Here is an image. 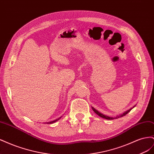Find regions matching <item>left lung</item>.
<instances>
[{
    "label": "left lung",
    "instance_id": "left-lung-1",
    "mask_svg": "<svg viewBox=\"0 0 154 154\" xmlns=\"http://www.w3.org/2000/svg\"><path fill=\"white\" fill-rule=\"evenodd\" d=\"M134 107H135V106H134L132 108H131V109H130L129 110H128L127 111H126V112H125L123 113V114H120V115H119V116H116V117H111V116H106V115H105V114H102V113H101L100 112H99L98 110H96V109H95L94 107L93 106H92V109L93 110V111L94 112L97 114V115H98L99 116H100V117H101V118H104V119H117V118H121V117H123V116H125L126 114H127Z\"/></svg>",
    "mask_w": 154,
    "mask_h": 154
}]
</instances>
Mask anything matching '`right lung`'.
<instances>
[{
    "mask_svg": "<svg viewBox=\"0 0 154 154\" xmlns=\"http://www.w3.org/2000/svg\"><path fill=\"white\" fill-rule=\"evenodd\" d=\"M62 118V116L60 118H59L58 119H56V120H54V121H52V122H46V123H47V124H51V123H54V122H57L58 120H59L60 118Z\"/></svg>",
    "mask_w": 154,
    "mask_h": 154,
    "instance_id": "obj_1",
    "label": "right lung"
}]
</instances>
